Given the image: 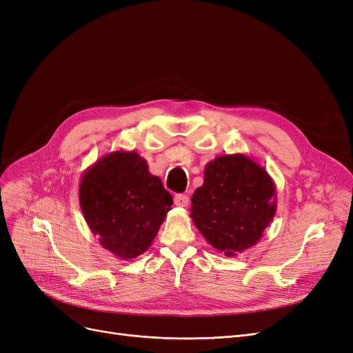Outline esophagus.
<instances>
[{"label": "esophagus", "mask_w": 353, "mask_h": 353, "mask_svg": "<svg viewBox=\"0 0 353 353\" xmlns=\"http://www.w3.org/2000/svg\"><path fill=\"white\" fill-rule=\"evenodd\" d=\"M188 200H190L188 196L184 194V193H178V194H175V197H174L175 205H176V206H181V208L187 206V205H188Z\"/></svg>", "instance_id": "esophagus-1"}]
</instances>
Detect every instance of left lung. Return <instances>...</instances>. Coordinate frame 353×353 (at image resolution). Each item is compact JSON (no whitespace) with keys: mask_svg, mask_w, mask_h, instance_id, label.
Segmentation results:
<instances>
[{"mask_svg":"<svg viewBox=\"0 0 353 353\" xmlns=\"http://www.w3.org/2000/svg\"><path fill=\"white\" fill-rule=\"evenodd\" d=\"M275 188L265 169L243 154L221 156L205 169L191 197V218L213 248L234 256L259 241L275 215Z\"/></svg>","mask_w":353,"mask_h":353,"instance_id":"1","label":"left lung"}]
</instances>
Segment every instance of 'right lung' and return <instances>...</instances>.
<instances>
[{"label": "right lung", "mask_w": 353, "mask_h": 353, "mask_svg": "<svg viewBox=\"0 0 353 353\" xmlns=\"http://www.w3.org/2000/svg\"><path fill=\"white\" fill-rule=\"evenodd\" d=\"M79 201L103 248L132 259L150 248L172 206V196L135 152H114L85 172Z\"/></svg>", "instance_id": "add662e5"}]
</instances>
